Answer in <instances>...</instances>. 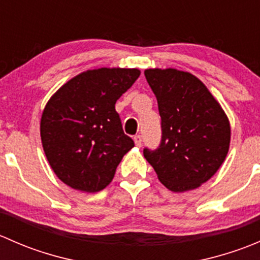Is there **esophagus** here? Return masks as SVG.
Here are the masks:
<instances>
[{
    "label": "esophagus",
    "mask_w": 260,
    "mask_h": 260,
    "mask_svg": "<svg viewBox=\"0 0 260 260\" xmlns=\"http://www.w3.org/2000/svg\"><path fill=\"white\" fill-rule=\"evenodd\" d=\"M133 141H135V145L137 146V147L142 146V137H141L140 135L135 136V138H133Z\"/></svg>",
    "instance_id": "34e87169"
}]
</instances>
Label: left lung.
<instances>
[{"instance_id":"left-lung-1","label":"left lung","mask_w":260,"mask_h":260,"mask_svg":"<svg viewBox=\"0 0 260 260\" xmlns=\"http://www.w3.org/2000/svg\"><path fill=\"white\" fill-rule=\"evenodd\" d=\"M158 103L162 140L143 156L158 180L174 192L200 187L216 174L230 146V122L205 84L191 73L146 69Z\"/></svg>"}]
</instances>
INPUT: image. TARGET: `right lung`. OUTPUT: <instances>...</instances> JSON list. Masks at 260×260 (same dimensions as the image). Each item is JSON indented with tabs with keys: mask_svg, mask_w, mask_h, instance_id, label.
<instances>
[{
	"mask_svg": "<svg viewBox=\"0 0 260 260\" xmlns=\"http://www.w3.org/2000/svg\"><path fill=\"white\" fill-rule=\"evenodd\" d=\"M140 74L135 68L86 70L49 99L40 120L41 143L65 185L98 192L112 182L123 156L135 147L123 132L115 102Z\"/></svg>",
	"mask_w": 260,
	"mask_h": 260,
	"instance_id": "obj_1",
	"label": "right lung"
}]
</instances>
